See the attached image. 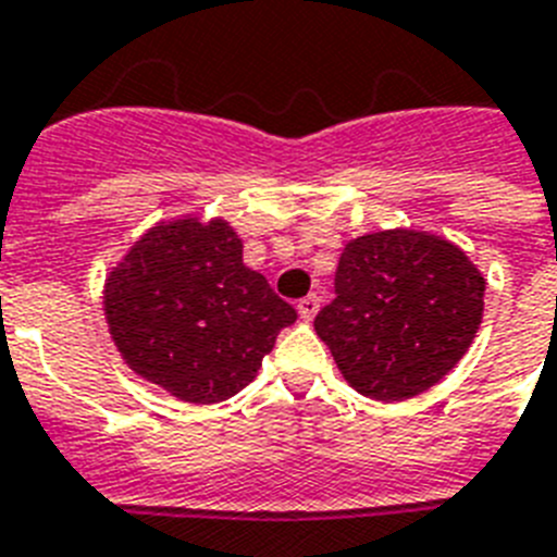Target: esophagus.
Masks as SVG:
<instances>
[{
    "mask_svg": "<svg viewBox=\"0 0 557 557\" xmlns=\"http://www.w3.org/2000/svg\"><path fill=\"white\" fill-rule=\"evenodd\" d=\"M320 309V297L318 294H309V297H302L300 302H297V311H300L302 320H311L314 314H318Z\"/></svg>",
    "mask_w": 557,
    "mask_h": 557,
    "instance_id": "1",
    "label": "esophagus"
}]
</instances>
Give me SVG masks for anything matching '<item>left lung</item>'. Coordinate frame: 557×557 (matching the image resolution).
Returning a JSON list of instances; mask_svg holds the SVG:
<instances>
[{
    "label": "left lung",
    "instance_id": "8db88e82",
    "mask_svg": "<svg viewBox=\"0 0 557 557\" xmlns=\"http://www.w3.org/2000/svg\"><path fill=\"white\" fill-rule=\"evenodd\" d=\"M481 271L426 232L366 234L343 248L334 300L314 318L343 377L374 400H406L455 369L483 318Z\"/></svg>",
    "mask_w": 557,
    "mask_h": 557
}]
</instances>
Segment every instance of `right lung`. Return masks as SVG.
<instances>
[{
	"label": "right lung",
	"mask_w": 557,
	"mask_h": 557,
	"mask_svg": "<svg viewBox=\"0 0 557 557\" xmlns=\"http://www.w3.org/2000/svg\"><path fill=\"white\" fill-rule=\"evenodd\" d=\"M106 318L125 363L188 404H220L255 381L297 311L223 220L153 225L106 283Z\"/></svg>",
	"instance_id": "add662e5"
}]
</instances>
